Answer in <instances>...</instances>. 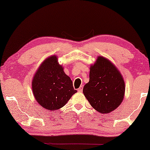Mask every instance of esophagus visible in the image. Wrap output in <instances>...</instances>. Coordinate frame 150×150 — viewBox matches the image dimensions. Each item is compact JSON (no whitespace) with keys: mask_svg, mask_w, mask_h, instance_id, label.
<instances>
[{"mask_svg":"<svg viewBox=\"0 0 150 150\" xmlns=\"http://www.w3.org/2000/svg\"><path fill=\"white\" fill-rule=\"evenodd\" d=\"M78 91L79 92H82L83 91V86H81L80 88H79V89H78Z\"/></svg>","mask_w":150,"mask_h":150,"instance_id":"34e87169","label":"esophagus"}]
</instances>
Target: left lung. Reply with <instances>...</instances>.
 Wrapping results in <instances>:
<instances>
[{
  "mask_svg": "<svg viewBox=\"0 0 150 150\" xmlns=\"http://www.w3.org/2000/svg\"><path fill=\"white\" fill-rule=\"evenodd\" d=\"M83 93L92 107L100 113H109L124 100L125 83L119 69L107 59L98 57L90 67L89 81Z\"/></svg>",
  "mask_w": 150,
  "mask_h": 150,
  "instance_id": "left-lung-1",
  "label": "left lung"
}]
</instances>
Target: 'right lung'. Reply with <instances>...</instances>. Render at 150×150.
Returning <instances> with one entry per match:
<instances>
[{"mask_svg":"<svg viewBox=\"0 0 150 150\" xmlns=\"http://www.w3.org/2000/svg\"><path fill=\"white\" fill-rule=\"evenodd\" d=\"M32 91L37 102L49 110L62 108L77 92L55 55L45 59L39 67L32 81Z\"/></svg>","mask_w":150,"mask_h":150,"instance_id":"obj_1","label":"right lung"}]
</instances>
